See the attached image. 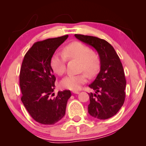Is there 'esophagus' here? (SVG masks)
<instances>
[{
    "instance_id": "esophagus-1",
    "label": "esophagus",
    "mask_w": 146,
    "mask_h": 146,
    "mask_svg": "<svg viewBox=\"0 0 146 146\" xmlns=\"http://www.w3.org/2000/svg\"><path fill=\"white\" fill-rule=\"evenodd\" d=\"M73 93H75V94H78L79 93H80V91H79V90H73Z\"/></svg>"
}]
</instances>
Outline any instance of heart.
I'll return each mask as SVG.
<instances>
[{
	"mask_svg": "<svg viewBox=\"0 0 146 146\" xmlns=\"http://www.w3.org/2000/svg\"><path fill=\"white\" fill-rule=\"evenodd\" d=\"M67 60L79 61V71H85L89 76L94 75L100 68V61L96 52L90 50L86 44L81 42L75 41L66 45L63 53L56 52L51 58V68L59 75L66 71ZM82 72L76 75H68L61 81V86L66 89L76 90L87 82V75Z\"/></svg>",
	"mask_w": 146,
	"mask_h": 146,
	"instance_id": "heart-1",
	"label": "heart"
}]
</instances>
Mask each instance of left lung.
Instances as JSON below:
<instances>
[{
    "instance_id": "1",
    "label": "left lung",
    "mask_w": 146,
    "mask_h": 146,
    "mask_svg": "<svg viewBox=\"0 0 146 146\" xmlns=\"http://www.w3.org/2000/svg\"><path fill=\"white\" fill-rule=\"evenodd\" d=\"M80 41L93 46L100 58V71L90 84L95 93H88V113L99 119H107L117 113L125 101L126 86L124 71L111 44L97 37L75 34Z\"/></svg>"
}]
</instances>
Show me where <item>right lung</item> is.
Segmentation results:
<instances>
[{
	"instance_id": "1",
	"label": "right lung",
	"mask_w": 146,
	"mask_h": 146,
	"mask_svg": "<svg viewBox=\"0 0 146 146\" xmlns=\"http://www.w3.org/2000/svg\"><path fill=\"white\" fill-rule=\"evenodd\" d=\"M68 35L35 42L24 57L20 72L21 101L35 121L53 125L64 116L69 90L58 91L56 98V77L51 58L56 50L67 39Z\"/></svg>"
}]
</instances>
